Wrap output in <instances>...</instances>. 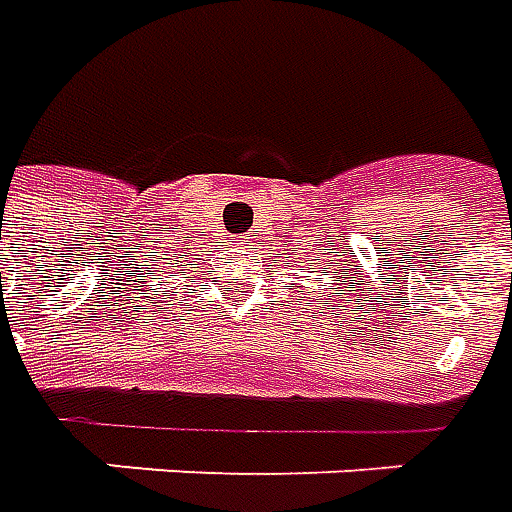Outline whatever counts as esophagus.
<instances>
[{"label":"esophagus","mask_w":512,"mask_h":512,"mask_svg":"<svg viewBox=\"0 0 512 512\" xmlns=\"http://www.w3.org/2000/svg\"><path fill=\"white\" fill-rule=\"evenodd\" d=\"M239 245H248V242H239Z\"/></svg>","instance_id":"1"}]
</instances>
